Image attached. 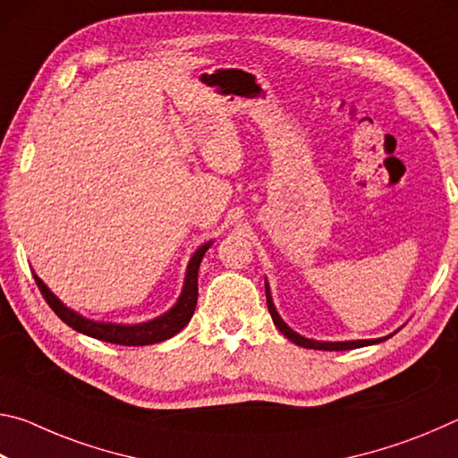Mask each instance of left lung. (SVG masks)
<instances>
[{
  "label": "left lung",
  "instance_id": "obj_1",
  "mask_svg": "<svg viewBox=\"0 0 458 458\" xmlns=\"http://www.w3.org/2000/svg\"><path fill=\"white\" fill-rule=\"evenodd\" d=\"M267 289V305H268V313L273 317V323L276 325V329L283 333L286 339H291L293 344H297L301 347H307V350H321V352H345V350H355V347H366V345H374V344H382L387 337H379V339H358V341H315V339H307L299 333H294L289 325H286L281 315L276 313V309L273 305V297H270L268 291V283H265Z\"/></svg>",
  "mask_w": 458,
  "mask_h": 458
}]
</instances>
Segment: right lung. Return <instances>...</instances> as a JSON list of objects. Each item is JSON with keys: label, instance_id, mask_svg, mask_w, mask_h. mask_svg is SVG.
<instances>
[{"label": "right lung", "instance_id": "1", "mask_svg": "<svg viewBox=\"0 0 458 458\" xmlns=\"http://www.w3.org/2000/svg\"><path fill=\"white\" fill-rule=\"evenodd\" d=\"M212 242H206L199 246L188 265V273H185L183 289L177 303L169 309L157 319L147 321V323H137V325H119V323H103V321H92L87 317L79 315L72 309H68L64 303H60V299L54 294L48 286L42 283V278L34 275L36 284L40 293L44 294L46 303L52 307V311L56 313L62 321H64L68 327L74 331L84 333V335L95 337L100 341H106V344H117V345H151L159 344V341H165L174 337L175 333H180L185 325L190 323L193 311H196L198 303V268L199 262L204 259V254Z\"/></svg>", "mask_w": 458, "mask_h": 458}]
</instances>
